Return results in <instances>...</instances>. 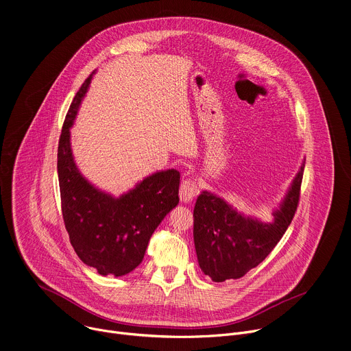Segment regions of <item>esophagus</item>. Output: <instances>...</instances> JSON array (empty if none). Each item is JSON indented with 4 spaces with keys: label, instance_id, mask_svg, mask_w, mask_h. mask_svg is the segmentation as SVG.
Returning <instances> with one entry per match:
<instances>
[{
    "label": "esophagus",
    "instance_id": "34e87169",
    "mask_svg": "<svg viewBox=\"0 0 351 351\" xmlns=\"http://www.w3.org/2000/svg\"><path fill=\"white\" fill-rule=\"evenodd\" d=\"M198 194V186L195 183L194 179H186L183 180L180 190H179V195L183 203H191V199Z\"/></svg>",
    "mask_w": 351,
    "mask_h": 351
}]
</instances>
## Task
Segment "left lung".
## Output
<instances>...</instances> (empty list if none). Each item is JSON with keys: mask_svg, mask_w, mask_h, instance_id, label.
<instances>
[{"mask_svg": "<svg viewBox=\"0 0 351 351\" xmlns=\"http://www.w3.org/2000/svg\"><path fill=\"white\" fill-rule=\"evenodd\" d=\"M304 164L294 176L271 222L237 213L219 195L203 191L194 206V245L198 265L214 282L239 279L256 268L285 234L297 210Z\"/></svg>", "mask_w": 351, "mask_h": 351, "instance_id": "8db88e82", "label": "left lung"}]
</instances>
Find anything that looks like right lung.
<instances>
[{
    "label": "right lung",
    "instance_id": "obj_1",
    "mask_svg": "<svg viewBox=\"0 0 351 351\" xmlns=\"http://www.w3.org/2000/svg\"><path fill=\"white\" fill-rule=\"evenodd\" d=\"M93 73L76 93L60 137L57 168L62 217L71 244L86 265L103 276H123L138 267L149 237L178 206L180 173L176 169L156 172L114 197L79 172L71 148V128Z\"/></svg>",
    "mask_w": 351,
    "mask_h": 351
}]
</instances>
